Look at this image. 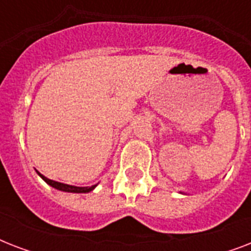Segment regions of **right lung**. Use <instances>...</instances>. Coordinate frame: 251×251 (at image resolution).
<instances>
[{
  "instance_id": "right-lung-1",
  "label": "right lung",
  "mask_w": 251,
  "mask_h": 251,
  "mask_svg": "<svg viewBox=\"0 0 251 251\" xmlns=\"http://www.w3.org/2000/svg\"><path fill=\"white\" fill-rule=\"evenodd\" d=\"M37 175L40 176L41 178L44 179L45 182L50 185L52 187L57 189V190H61V191H66V193H90L96 187V185H92V186H86V187H79V186H73V185H66V183H61V182H57V181H53V179H49L47 178L45 176H43L41 173L37 172Z\"/></svg>"
}]
</instances>
